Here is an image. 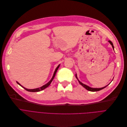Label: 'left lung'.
Instances as JSON below:
<instances>
[{"mask_svg":"<svg viewBox=\"0 0 127 127\" xmlns=\"http://www.w3.org/2000/svg\"><path fill=\"white\" fill-rule=\"evenodd\" d=\"M109 42H110V43L112 45V48H113V50H114V46H113V43L110 40H109L108 41ZM76 78L77 79V80H78V82L79 83V84L83 86V87H84L86 89H87V90H88V91H91V92H96V91H100V90H102V89H104V88H105L107 86H108L109 85H108L107 86H105V87H102V88H91V87H89V86H87V85H85V84H83L81 83V82H80L79 80H78V78H77V75H76Z\"/></svg>","mask_w":127,"mask_h":127,"instance_id":"1","label":"left lung"}]
</instances>
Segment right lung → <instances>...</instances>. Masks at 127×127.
Segmentation results:
<instances>
[{"mask_svg": "<svg viewBox=\"0 0 127 127\" xmlns=\"http://www.w3.org/2000/svg\"><path fill=\"white\" fill-rule=\"evenodd\" d=\"M59 65H60V64H59V65L57 66V68H56V69H55V71H54V74H53V77H52V78H51V79L48 82V83L47 84H46V85H43V86H42V87H40V88H36V89H27V88H25V87H22L19 83H18L17 81H16V82H17V83L19 85H20V86L21 87H22V88H24L26 90H27V91H29V92H39V91H42V90H44V89H46V88H47V87L51 84V82L52 81V80H53V79H54V77H55V74H56V72H57L58 69L59 68Z\"/></svg>", "mask_w": 127, "mask_h": 127, "instance_id": "obj_1", "label": "right lung"}]
</instances>
